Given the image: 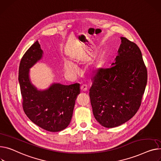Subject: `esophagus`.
Returning a JSON list of instances; mask_svg holds the SVG:
<instances>
[{
  "label": "esophagus",
  "instance_id": "1",
  "mask_svg": "<svg viewBox=\"0 0 161 161\" xmlns=\"http://www.w3.org/2000/svg\"><path fill=\"white\" fill-rule=\"evenodd\" d=\"M81 90L83 92H85L87 90V86L86 85H82L81 86Z\"/></svg>",
  "mask_w": 161,
  "mask_h": 161
}]
</instances>
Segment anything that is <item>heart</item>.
I'll return each mask as SVG.
<instances>
[{
    "mask_svg": "<svg viewBox=\"0 0 161 161\" xmlns=\"http://www.w3.org/2000/svg\"><path fill=\"white\" fill-rule=\"evenodd\" d=\"M63 67L66 71L70 72L72 73H76L78 71L77 67L75 65L74 63L69 61H65V62L63 63Z\"/></svg>",
    "mask_w": 161,
    "mask_h": 161,
    "instance_id": "1",
    "label": "heart"
}]
</instances>
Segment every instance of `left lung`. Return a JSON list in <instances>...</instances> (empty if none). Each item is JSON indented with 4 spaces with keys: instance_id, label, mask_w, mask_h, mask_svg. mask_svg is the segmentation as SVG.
I'll return each instance as SVG.
<instances>
[{
    "instance_id": "1",
    "label": "left lung",
    "mask_w": 161,
    "mask_h": 161,
    "mask_svg": "<svg viewBox=\"0 0 161 161\" xmlns=\"http://www.w3.org/2000/svg\"><path fill=\"white\" fill-rule=\"evenodd\" d=\"M121 42L115 62L94 72L89 90L94 118L108 128L122 125L136 114L147 80L140 48L125 37Z\"/></svg>"
}]
</instances>
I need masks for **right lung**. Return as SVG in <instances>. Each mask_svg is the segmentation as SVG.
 Returning <instances> with one entry per match:
<instances>
[{"label": "right lung", "mask_w": 161, "mask_h": 161, "mask_svg": "<svg viewBox=\"0 0 161 161\" xmlns=\"http://www.w3.org/2000/svg\"><path fill=\"white\" fill-rule=\"evenodd\" d=\"M42 56V50L37 41L20 60L19 81L23 108L32 122L48 131L58 132L65 129L70 122L80 85L53 83L47 90L38 91L30 81L29 69Z\"/></svg>", "instance_id": "right-lung-1"}]
</instances>
